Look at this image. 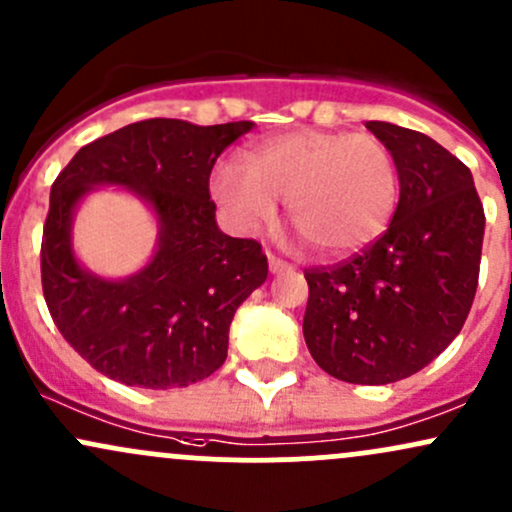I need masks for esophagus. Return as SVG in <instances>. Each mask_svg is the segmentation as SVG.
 Wrapping results in <instances>:
<instances>
[{
    "label": "esophagus",
    "instance_id": "esophagus-1",
    "mask_svg": "<svg viewBox=\"0 0 512 512\" xmlns=\"http://www.w3.org/2000/svg\"><path fill=\"white\" fill-rule=\"evenodd\" d=\"M269 272H272V274L291 272V265H289V262H284L282 257H277V255H269Z\"/></svg>",
    "mask_w": 512,
    "mask_h": 512
}]
</instances>
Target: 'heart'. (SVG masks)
Returning <instances> with one entry per match:
<instances>
[{
	"mask_svg": "<svg viewBox=\"0 0 512 512\" xmlns=\"http://www.w3.org/2000/svg\"><path fill=\"white\" fill-rule=\"evenodd\" d=\"M211 192L240 228L269 223L279 199L303 238L325 255L369 245L389 223L398 199L391 148L369 133L299 128L262 140L245 162L213 170Z\"/></svg>",
	"mask_w": 512,
	"mask_h": 512,
	"instance_id": "obj_1",
	"label": "heart"
}]
</instances>
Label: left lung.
<instances>
[{
  "label": "left lung",
  "mask_w": 512,
  "mask_h": 512,
  "mask_svg": "<svg viewBox=\"0 0 512 512\" xmlns=\"http://www.w3.org/2000/svg\"><path fill=\"white\" fill-rule=\"evenodd\" d=\"M367 128L396 157L398 206L364 250L303 272V338L323 372L374 386L420 372L459 335L479 286L486 216L459 157L411 128Z\"/></svg>",
  "instance_id": "left-lung-1"
}]
</instances>
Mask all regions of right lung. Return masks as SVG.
Instances as JSON below:
<instances>
[{"label": "right lung", "instance_id": "obj_1", "mask_svg": "<svg viewBox=\"0 0 512 512\" xmlns=\"http://www.w3.org/2000/svg\"><path fill=\"white\" fill-rule=\"evenodd\" d=\"M252 128L138 121L84 145L58 174L41 240L43 296L60 335L97 372L172 389L226 362L230 320L267 279V255L257 240L218 230L209 177L218 155ZM94 183L128 186L161 221L154 262L126 283L84 273L71 255V209Z\"/></svg>", "mask_w": 512, "mask_h": 512}]
</instances>
